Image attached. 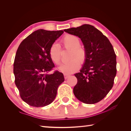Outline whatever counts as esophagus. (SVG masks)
Here are the masks:
<instances>
[{
	"mask_svg": "<svg viewBox=\"0 0 131 131\" xmlns=\"http://www.w3.org/2000/svg\"><path fill=\"white\" fill-rule=\"evenodd\" d=\"M64 78H65V79H67L68 77H70L71 74H64Z\"/></svg>",
	"mask_w": 131,
	"mask_h": 131,
	"instance_id": "obj_1",
	"label": "esophagus"
}]
</instances>
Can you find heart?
<instances>
[{"instance_id": "obj_1", "label": "heart", "mask_w": 131, "mask_h": 131, "mask_svg": "<svg viewBox=\"0 0 131 131\" xmlns=\"http://www.w3.org/2000/svg\"><path fill=\"white\" fill-rule=\"evenodd\" d=\"M61 43L64 48L71 49L70 59H72L68 62L61 63L58 67V70L64 73L69 74L76 71L80 67V60L81 63H83L86 59V51L85 49L80 46V39L73 35H66L62 39ZM49 56L51 60L57 64H59L61 57L60 46L57 43L52 44L49 50ZM77 57L78 59L75 58Z\"/></svg>"}]
</instances>
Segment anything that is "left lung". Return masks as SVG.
<instances>
[{
  "label": "left lung",
  "mask_w": 131,
  "mask_h": 131,
  "mask_svg": "<svg viewBox=\"0 0 131 131\" xmlns=\"http://www.w3.org/2000/svg\"><path fill=\"white\" fill-rule=\"evenodd\" d=\"M64 31L80 37L87 54L80 72L74 74L77 83L73 88L74 95L83 103L99 102L113 88L117 74L116 55L112 43L101 31L90 25Z\"/></svg>",
  "instance_id": "left-lung-1"
}]
</instances>
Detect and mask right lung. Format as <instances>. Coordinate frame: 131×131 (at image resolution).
I'll return each instance as SVG.
<instances>
[{
	"mask_svg": "<svg viewBox=\"0 0 131 131\" xmlns=\"http://www.w3.org/2000/svg\"><path fill=\"white\" fill-rule=\"evenodd\" d=\"M63 32L40 29L23 40L17 49L13 64L15 84L22 99L30 106L51 104L58 87L64 81L63 74L59 71L48 74L55 67L49 48Z\"/></svg>",
	"mask_w": 131,
	"mask_h": 131,
	"instance_id": "right-lung-1",
	"label": "right lung"
}]
</instances>
